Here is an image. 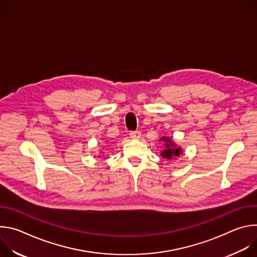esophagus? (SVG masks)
Instances as JSON below:
<instances>
[{
	"instance_id": "1",
	"label": "esophagus",
	"mask_w": 257,
	"mask_h": 257,
	"mask_svg": "<svg viewBox=\"0 0 257 257\" xmlns=\"http://www.w3.org/2000/svg\"><path fill=\"white\" fill-rule=\"evenodd\" d=\"M130 137L133 139H139L141 137V132L140 131H131L130 132Z\"/></svg>"
}]
</instances>
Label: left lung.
<instances>
[{
    "instance_id": "left-lung-1",
    "label": "left lung",
    "mask_w": 257,
    "mask_h": 257,
    "mask_svg": "<svg viewBox=\"0 0 257 257\" xmlns=\"http://www.w3.org/2000/svg\"><path fill=\"white\" fill-rule=\"evenodd\" d=\"M163 139L167 142L166 149L162 152V156L168 160H172V158L174 157H179L180 154L182 153V150L180 148H175V144L171 141V139H169L168 137H163Z\"/></svg>"
}]
</instances>
